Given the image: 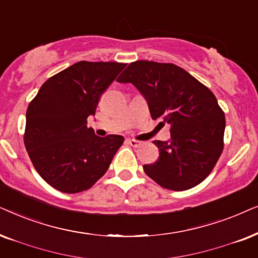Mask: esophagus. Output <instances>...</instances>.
<instances>
[{
  "label": "esophagus",
  "mask_w": 258,
  "mask_h": 258,
  "mask_svg": "<svg viewBox=\"0 0 258 258\" xmlns=\"http://www.w3.org/2000/svg\"><path fill=\"white\" fill-rule=\"evenodd\" d=\"M127 143H128L132 147H139L140 145H142V143H140L139 140H136V139H127Z\"/></svg>",
  "instance_id": "esophagus-1"
}]
</instances>
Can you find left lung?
Listing matches in <instances>:
<instances>
[{"instance_id": "8db88e82", "label": "left lung", "mask_w": 258, "mask_h": 258, "mask_svg": "<svg viewBox=\"0 0 258 258\" xmlns=\"http://www.w3.org/2000/svg\"><path fill=\"white\" fill-rule=\"evenodd\" d=\"M145 97L153 120L170 123L171 138L154 140L159 158L144 171L161 187L184 191L202 183L224 149L225 115L207 86L173 63L140 60L116 79Z\"/></svg>"}]
</instances>
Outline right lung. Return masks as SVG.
<instances>
[{
    "label": "right lung",
    "mask_w": 258,
    "mask_h": 258,
    "mask_svg": "<svg viewBox=\"0 0 258 258\" xmlns=\"http://www.w3.org/2000/svg\"><path fill=\"white\" fill-rule=\"evenodd\" d=\"M126 63L80 61L53 75L29 102L23 142L41 177L64 194L92 187L108 170L123 137L94 135L87 118Z\"/></svg>",
    "instance_id": "add662e5"
}]
</instances>
